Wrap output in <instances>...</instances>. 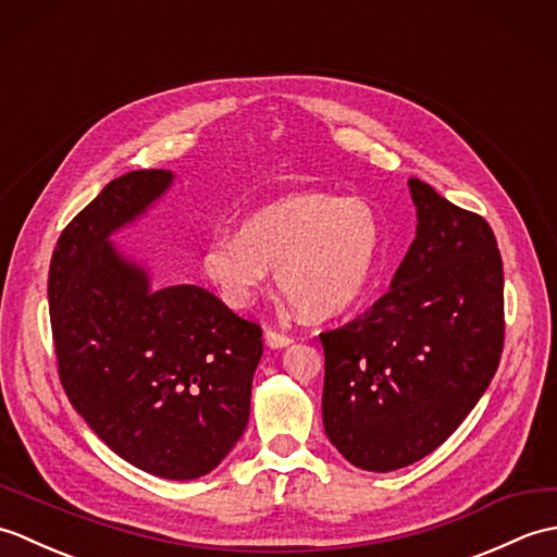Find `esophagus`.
Instances as JSON below:
<instances>
[{"mask_svg":"<svg viewBox=\"0 0 557 557\" xmlns=\"http://www.w3.org/2000/svg\"><path fill=\"white\" fill-rule=\"evenodd\" d=\"M265 345L270 349H282V347L292 345V337L285 333H277V330H265Z\"/></svg>","mask_w":557,"mask_h":557,"instance_id":"34e87169","label":"esophagus"}]
</instances>
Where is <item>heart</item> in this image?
I'll return each mask as SVG.
<instances>
[{"label": "heart", "instance_id": "heart-1", "mask_svg": "<svg viewBox=\"0 0 557 557\" xmlns=\"http://www.w3.org/2000/svg\"><path fill=\"white\" fill-rule=\"evenodd\" d=\"M381 246V218L363 198L297 191L251 212L239 236L220 234L203 272L220 297L246 309L275 268L285 299L304 318L327 321L361 299Z\"/></svg>", "mask_w": 557, "mask_h": 557}]
</instances>
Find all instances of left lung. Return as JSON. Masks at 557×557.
Instances as JSON below:
<instances>
[{"instance_id": "8db88e82", "label": "left lung", "mask_w": 557, "mask_h": 557, "mask_svg": "<svg viewBox=\"0 0 557 557\" xmlns=\"http://www.w3.org/2000/svg\"><path fill=\"white\" fill-rule=\"evenodd\" d=\"M417 239L389 292L321 333L323 425L366 471L409 467L443 445L498 371L503 258L491 224L409 180Z\"/></svg>"}]
</instances>
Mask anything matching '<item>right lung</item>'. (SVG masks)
Instances as JSON below:
<instances>
[{
  "label": "right lung",
  "instance_id": "add662e5",
  "mask_svg": "<svg viewBox=\"0 0 557 557\" xmlns=\"http://www.w3.org/2000/svg\"><path fill=\"white\" fill-rule=\"evenodd\" d=\"M172 184L136 170L102 188L54 246L47 297L59 381L128 465L162 479L206 476L239 441L263 330L196 285L150 289L110 234Z\"/></svg>",
  "mask_w": 557,
  "mask_h": 557
}]
</instances>
